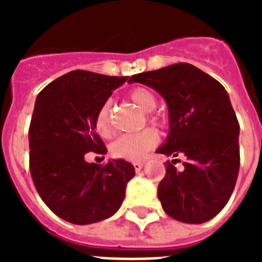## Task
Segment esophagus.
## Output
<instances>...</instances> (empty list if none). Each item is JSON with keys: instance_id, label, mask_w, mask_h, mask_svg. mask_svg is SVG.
Returning a JSON list of instances; mask_svg holds the SVG:
<instances>
[{"instance_id": "esophagus-1", "label": "esophagus", "mask_w": 262, "mask_h": 262, "mask_svg": "<svg viewBox=\"0 0 262 262\" xmlns=\"http://www.w3.org/2000/svg\"><path fill=\"white\" fill-rule=\"evenodd\" d=\"M143 166H144V161H136V163H134V168H135L136 172H140Z\"/></svg>"}]
</instances>
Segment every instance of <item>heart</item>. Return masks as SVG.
I'll return each mask as SVG.
<instances>
[{"instance_id":"heart-1","label":"heart","mask_w":262,"mask_h":262,"mask_svg":"<svg viewBox=\"0 0 262 262\" xmlns=\"http://www.w3.org/2000/svg\"><path fill=\"white\" fill-rule=\"evenodd\" d=\"M129 98L133 99V102L138 106L140 110L145 113H151L156 108L157 99L151 90L145 88H135L131 90ZM110 110L111 102L106 101L101 107L96 117V128L102 136L110 135L111 133V119H110ZM152 123H157L155 118H151ZM156 133L154 129L147 128L143 129L140 133L135 134H124L119 136L113 144L110 149L113 156L118 159L129 160V161H138L143 159L148 151H151L152 148L157 144Z\"/></svg>"}]
</instances>
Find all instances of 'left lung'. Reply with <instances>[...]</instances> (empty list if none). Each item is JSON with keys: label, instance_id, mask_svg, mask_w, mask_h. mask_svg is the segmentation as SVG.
Wrapping results in <instances>:
<instances>
[{"label": "left lung", "instance_id": "obj_1", "mask_svg": "<svg viewBox=\"0 0 262 262\" xmlns=\"http://www.w3.org/2000/svg\"><path fill=\"white\" fill-rule=\"evenodd\" d=\"M128 82L152 88L165 99L169 133L157 154L185 157L181 172L169 161L165 165L157 187L164 211L189 224L212 219L230 200L240 166V126L227 90L187 62L138 73Z\"/></svg>", "mask_w": 262, "mask_h": 262}]
</instances>
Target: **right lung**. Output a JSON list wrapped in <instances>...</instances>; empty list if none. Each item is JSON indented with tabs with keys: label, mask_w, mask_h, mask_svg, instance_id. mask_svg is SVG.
I'll return each instance as SVG.
<instances>
[{
	"label": "right lung",
	"mask_w": 262,
	"mask_h": 262,
	"mask_svg": "<svg viewBox=\"0 0 262 262\" xmlns=\"http://www.w3.org/2000/svg\"><path fill=\"white\" fill-rule=\"evenodd\" d=\"M127 78L78 69L36 97L29 129L30 172L41 200L69 223L84 226L113 216L135 176L123 159L103 166L85 160L88 152H107L96 133L97 113Z\"/></svg>",
	"instance_id": "add662e5"
}]
</instances>
